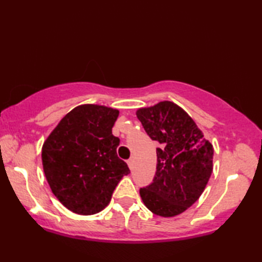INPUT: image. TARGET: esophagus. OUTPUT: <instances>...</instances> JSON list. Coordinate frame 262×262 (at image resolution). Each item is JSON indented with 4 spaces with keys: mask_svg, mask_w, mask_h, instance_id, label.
I'll use <instances>...</instances> for the list:
<instances>
[{
    "mask_svg": "<svg viewBox=\"0 0 262 262\" xmlns=\"http://www.w3.org/2000/svg\"><path fill=\"white\" fill-rule=\"evenodd\" d=\"M127 164H128V166H129V169L133 170V159L128 160V161H127Z\"/></svg>",
    "mask_w": 262,
    "mask_h": 262,
    "instance_id": "1",
    "label": "esophagus"
}]
</instances>
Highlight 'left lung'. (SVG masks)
Returning a JSON list of instances; mask_svg holds the SVG:
<instances>
[{"instance_id":"obj_1","label":"left lung","mask_w":262,"mask_h":262,"mask_svg":"<svg viewBox=\"0 0 262 262\" xmlns=\"http://www.w3.org/2000/svg\"><path fill=\"white\" fill-rule=\"evenodd\" d=\"M136 116L160 144L153 182L140 189L143 203L155 215H179L205 190L213 172V145L191 117L171 101L138 109Z\"/></svg>"}]
</instances>
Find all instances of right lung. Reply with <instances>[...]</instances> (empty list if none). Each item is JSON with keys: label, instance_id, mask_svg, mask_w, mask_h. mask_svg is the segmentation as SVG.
<instances>
[{"label": "right lung", "instance_id": "obj_1", "mask_svg": "<svg viewBox=\"0 0 262 262\" xmlns=\"http://www.w3.org/2000/svg\"><path fill=\"white\" fill-rule=\"evenodd\" d=\"M119 111L99 104L71 110L47 137L42 168L53 193L66 208L93 215L107 207L121 178L130 173L117 155L113 127Z\"/></svg>", "mask_w": 262, "mask_h": 262}]
</instances>
